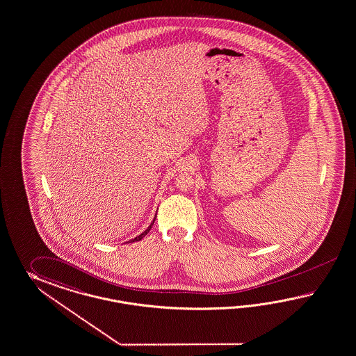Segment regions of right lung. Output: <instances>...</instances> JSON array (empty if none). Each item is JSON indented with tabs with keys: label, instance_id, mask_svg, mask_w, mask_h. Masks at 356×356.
Wrapping results in <instances>:
<instances>
[{
	"label": "right lung",
	"instance_id": "obj_1",
	"mask_svg": "<svg viewBox=\"0 0 356 356\" xmlns=\"http://www.w3.org/2000/svg\"><path fill=\"white\" fill-rule=\"evenodd\" d=\"M154 221H156V218H154V220H153V222H152V224H150V226H149V227H147V230H145V232H144V233H143V234H140L139 236H136V238H135V239H131L130 242H138V241H141V239H143V238H144V236H145V235H147V233H149V230H150V229H152V226H153V224H154Z\"/></svg>",
	"mask_w": 356,
	"mask_h": 356
}]
</instances>
